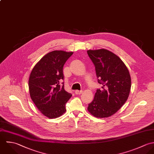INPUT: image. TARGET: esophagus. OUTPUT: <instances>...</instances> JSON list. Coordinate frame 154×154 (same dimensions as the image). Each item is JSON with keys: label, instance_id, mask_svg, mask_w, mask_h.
Segmentation results:
<instances>
[{"label": "esophagus", "instance_id": "esophagus-1", "mask_svg": "<svg viewBox=\"0 0 154 154\" xmlns=\"http://www.w3.org/2000/svg\"><path fill=\"white\" fill-rule=\"evenodd\" d=\"M82 92H83V91H78V90H77V91H75V93L76 94H81Z\"/></svg>", "mask_w": 154, "mask_h": 154}]
</instances>
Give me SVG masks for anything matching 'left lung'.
Here are the masks:
<instances>
[{
  "label": "left lung",
  "mask_w": 154,
  "mask_h": 154,
  "mask_svg": "<svg viewBox=\"0 0 154 154\" xmlns=\"http://www.w3.org/2000/svg\"><path fill=\"white\" fill-rule=\"evenodd\" d=\"M87 52L94 65L98 83L102 85L100 89H97L88 110L95 117H109L128 99L131 89L128 69L117 55L108 50H89Z\"/></svg>",
  "instance_id": "8db88e82"
}]
</instances>
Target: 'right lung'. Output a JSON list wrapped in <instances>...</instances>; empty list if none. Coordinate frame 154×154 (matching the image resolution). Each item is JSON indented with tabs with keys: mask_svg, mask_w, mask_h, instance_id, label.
I'll return each instance as SVG.
<instances>
[{
	"mask_svg": "<svg viewBox=\"0 0 154 154\" xmlns=\"http://www.w3.org/2000/svg\"><path fill=\"white\" fill-rule=\"evenodd\" d=\"M73 52L54 51L45 55L31 71L30 95L37 109L49 119L65 112V104L72 94L64 89L63 67Z\"/></svg>",
	"mask_w": 154,
	"mask_h": 154,
	"instance_id": "add662e5",
	"label": "right lung"
}]
</instances>
